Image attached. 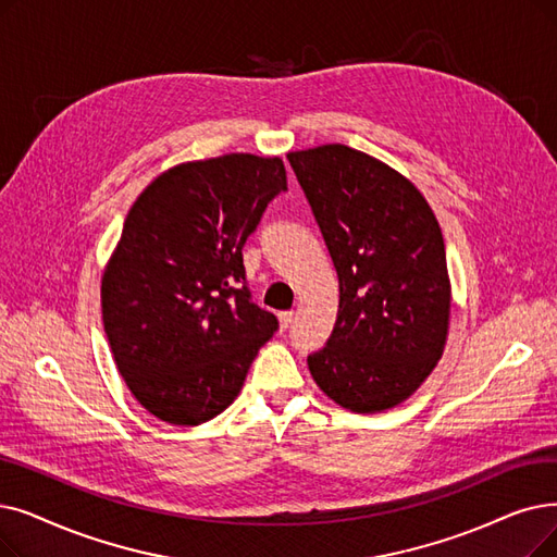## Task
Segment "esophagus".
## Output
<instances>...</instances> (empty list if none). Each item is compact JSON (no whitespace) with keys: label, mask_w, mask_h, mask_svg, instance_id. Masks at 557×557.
Returning <instances> with one entry per match:
<instances>
[{"label":"esophagus","mask_w":557,"mask_h":557,"mask_svg":"<svg viewBox=\"0 0 557 557\" xmlns=\"http://www.w3.org/2000/svg\"><path fill=\"white\" fill-rule=\"evenodd\" d=\"M277 321H280V327L286 330L288 325H292V321H294V311H280L277 313Z\"/></svg>","instance_id":"1"}]
</instances>
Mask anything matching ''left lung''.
<instances>
[{"instance_id": "8db88e82", "label": "left lung", "mask_w": 557, "mask_h": 557, "mask_svg": "<svg viewBox=\"0 0 557 557\" xmlns=\"http://www.w3.org/2000/svg\"><path fill=\"white\" fill-rule=\"evenodd\" d=\"M338 275L327 346L307 357L319 389L357 414L412 396L444 355L450 277L423 193L342 143L286 154Z\"/></svg>"}]
</instances>
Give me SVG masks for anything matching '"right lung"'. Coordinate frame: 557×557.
Listing matches in <instances>:
<instances>
[{
	"instance_id": "obj_1",
	"label": "right lung",
	"mask_w": 557,
	"mask_h": 557,
	"mask_svg": "<svg viewBox=\"0 0 557 557\" xmlns=\"http://www.w3.org/2000/svg\"><path fill=\"white\" fill-rule=\"evenodd\" d=\"M280 190V157L234 152L168 168L132 205L102 273V321L120 375L159 421L219 417L275 334L240 284V250Z\"/></svg>"
}]
</instances>
